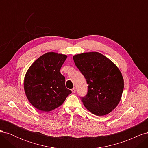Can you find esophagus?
Returning a JSON list of instances; mask_svg holds the SVG:
<instances>
[{
	"mask_svg": "<svg viewBox=\"0 0 148 148\" xmlns=\"http://www.w3.org/2000/svg\"><path fill=\"white\" fill-rule=\"evenodd\" d=\"M71 91H72V92L75 93V91H76V88H73L72 89H71Z\"/></svg>",
	"mask_w": 148,
	"mask_h": 148,
	"instance_id": "obj_1",
	"label": "esophagus"
}]
</instances>
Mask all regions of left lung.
<instances>
[{"label": "left lung", "instance_id": "8db88e82", "mask_svg": "<svg viewBox=\"0 0 148 148\" xmlns=\"http://www.w3.org/2000/svg\"><path fill=\"white\" fill-rule=\"evenodd\" d=\"M86 79L88 92L81 99L85 107L97 116L109 114L117 106L124 87L122 75L112 62L96 52L73 57Z\"/></svg>", "mask_w": 148, "mask_h": 148}]
</instances>
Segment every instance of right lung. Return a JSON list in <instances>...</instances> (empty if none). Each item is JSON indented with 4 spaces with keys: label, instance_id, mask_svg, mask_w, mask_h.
<instances>
[{
    "label": "right lung",
    "instance_id": "add662e5",
    "mask_svg": "<svg viewBox=\"0 0 148 148\" xmlns=\"http://www.w3.org/2000/svg\"><path fill=\"white\" fill-rule=\"evenodd\" d=\"M66 58L61 53L47 52L30 66L25 77L24 89L35 108L51 111L63 104L71 93L65 87V78L60 71Z\"/></svg>",
    "mask_w": 148,
    "mask_h": 148
}]
</instances>
